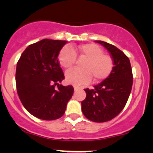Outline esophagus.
<instances>
[{
	"label": "esophagus",
	"instance_id": "esophagus-1",
	"mask_svg": "<svg viewBox=\"0 0 153 153\" xmlns=\"http://www.w3.org/2000/svg\"><path fill=\"white\" fill-rule=\"evenodd\" d=\"M73 87H74V89H75V91L78 90V89H80V86H76V85H74V86H73Z\"/></svg>",
	"mask_w": 153,
	"mask_h": 153
}]
</instances>
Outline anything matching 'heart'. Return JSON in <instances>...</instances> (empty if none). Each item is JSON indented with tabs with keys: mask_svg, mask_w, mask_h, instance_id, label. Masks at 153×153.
I'll return each mask as SVG.
<instances>
[{
	"mask_svg": "<svg viewBox=\"0 0 153 153\" xmlns=\"http://www.w3.org/2000/svg\"><path fill=\"white\" fill-rule=\"evenodd\" d=\"M85 57L82 64L83 69H72L66 72L65 78L68 84L81 85L90 81L92 75L95 81H101L109 75L113 67V61L109 55L104 54L99 46L95 44H85L78 47H65L58 55L60 64L69 69L76 61V55Z\"/></svg>",
	"mask_w": 153,
	"mask_h": 153,
	"instance_id": "heart-1",
	"label": "heart"
}]
</instances>
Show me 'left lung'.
<instances>
[{
	"label": "left lung",
	"instance_id": "1",
	"mask_svg": "<svg viewBox=\"0 0 153 153\" xmlns=\"http://www.w3.org/2000/svg\"><path fill=\"white\" fill-rule=\"evenodd\" d=\"M109 51L113 61L109 76L94 89H85L86 97L81 101L84 116L94 122H106L118 115L124 109L132 86V72L128 57L114 45L95 41Z\"/></svg>",
	"mask_w": 153,
	"mask_h": 153
}]
</instances>
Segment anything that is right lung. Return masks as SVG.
Here are the masks:
<instances>
[{"label":"right lung","instance_id":"1","mask_svg":"<svg viewBox=\"0 0 153 153\" xmlns=\"http://www.w3.org/2000/svg\"><path fill=\"white\" fill-rule=\"evenodd\" d=\"M67 43L41 40L26 48L17 64L18 96L25 109L39 119L52 121L63 116L73 95V86L60 84L64 75L58 55Z\"/></svg>","mask_w":153,"mask_h":153}]
</instances>
